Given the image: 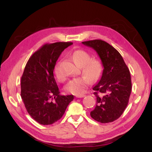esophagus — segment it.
<instances>
[{
  "label": "esophagus",
  "instance_id": "esophagus-1",
  "mask_svg": "<svg viewBox=\"0 0 152 152\" xmlns=\"http://www.w3.org/2000/svg\"><path fill=\"white\" fill-rule=\"evenodd\" d=\"M86 96V95H78L76 96V98H82V97H84Z\"/></svg>",
  "mask_w": 152,
  "mask_h": 152
}]
</instances>
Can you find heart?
I'll use <instances>...</instances> for the list:
<instances>
[{
  "instance_id": "heart-1",
  "label": "heart",
  "mask_w": 152,
  "mask_h": 152,
  "mask_svg": "<svg viewBox=\"0 0 152 152\" xmlns=\"http://www.w3.org/2000/svg\"><path fill=\"white\" fill-rule=\"evenodd\" d=\"M72 57L74 62L81 66L82 72L85 75L70 80L64 87V89L69 93L81 95L91 84V80L96 81L100 78L103 71V66L101 61L97 59H91V56L82 50L74 51ZM53 73L58 81L62 82L64 80V76L60 71L59 64L55 66Z\"/></svg>"
}]
</instances>
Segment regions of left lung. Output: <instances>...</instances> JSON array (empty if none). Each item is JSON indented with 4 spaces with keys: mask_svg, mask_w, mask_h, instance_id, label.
Segmentation results:
<instances>
[{
    "mask_svg": "<svg viewBox=\"0 0 152 152\" xmlns=\"http://www.w3.org/2000/svg\"><path fill=\"white\" fill-rule=\"evenodd\" d=\"M82 44L96 51L104 66L101 80L93 88L96 104L90 115L102 124L112 122L128 104L132 89L129 70L118 51L105 41L93 40Z\"/></svg>",
    "mask_w": 152,
    "mask_h": 152,
    "instance_id": "8db88e82",
    "label": "left lung"
}]
</instances>
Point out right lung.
I'll list each match as a JSON object with an SVG mask.
<instances>
[{"label":"right lung","instance_id":"right-lung-1","mask_svg":"<svg viewBox=\"0 0 152 152\" xmlns=\"http://www.w3.org/2000/svg\"><path fill=\"white\" fill-rule=\"evenodd\" d=\"M72 42L46 44L32 55L21 79V96L27 112L38 124L48 125L63 115L73 95H61L53 76L56 61Z\"/></svg>","mask_w":152,"mask_h":152}]
</instances>
